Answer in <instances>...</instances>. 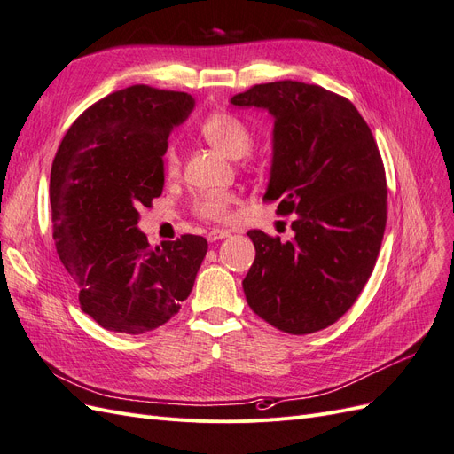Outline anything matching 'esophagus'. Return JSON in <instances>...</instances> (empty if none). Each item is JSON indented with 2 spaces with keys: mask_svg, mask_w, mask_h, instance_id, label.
Returning a JSON list of instances; mask_svg holds the SVG:
<instances>
[{
  "mask_svg": "<svg viewBox=\"0 0 454 454\" xmlns=\"http://www.w3.org/2000/svg\"><path fill=\"white\" fill-rule=\"evenodd\" d=\"M227 237H231V231H227V229H212V231H208V235H206V239H208L210 242L222 240Z\"/></svg>",
  "mask_w": 454,
  "mask_h": 454,
  "instance_id": "esophagus-1",
  "label": "esophagus"
}]
</instances>
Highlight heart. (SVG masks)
<instances>
[{
	"label": "heart",
	"instance_id": "b5f03b06",
	"mask_svg": "<svg viewBox=\"0 0 454 454\" xmlns=\"http://www.w3.org/2000/svg\"><path fill=\"white\" fill-rule=\"evenodd\" d=\"M202 138L222 151L229 159H242L254 147V136L246 122L229 112H215L204 117L199 125ZM162 168L167 176L174 177L180 174L182 159L176 144H170L162 155ZM237 202V197L231 191H206L191 202V210L206 222H225L231 214V206Z\"/></svg>",
	"mask_w": 454,
	"mask_h": 454
}]
</instances>
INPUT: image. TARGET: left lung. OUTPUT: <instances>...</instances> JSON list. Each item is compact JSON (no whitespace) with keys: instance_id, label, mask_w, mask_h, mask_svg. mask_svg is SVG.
<instances>
[{"instance_id":"1","label":"left lung","mask_w":454,"mask_h":454,"mask_svg":"<svg viewBox=\"0 0 454 454\" xmlns=\"http://www.w3.org/2000/svg\"><path fill=\"white\" fill-rule=\"evenodd\" d=\"M231 104L274 117L263 200L295 214L287 242L248 231L255 259L242 282L246 301L280 332H320L354 305L380 250L388 193L377 142L350 100L318 85L274 81Z\"/></svg>"}]
</instances>
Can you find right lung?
Here are the masks:
<instances>
[{"label": "right lung", "instance_id": "1", "mask_svg": "<svg viewBox=\"0 0 454 454\" xmlns=\"http://www.w3.org/2000/svg\"><path fill=\"white\" fill-rule=\"evenodd\" d=\"M193 107L187 92H112L75 119L52 160L54 246L81 310L109 332L140 335L167 324L208 250L197 235L151 248L138 229V210L162 193L168 136Z\"/></svg>", "mask_w": 454, "mask_h": 454}]
</instances>
